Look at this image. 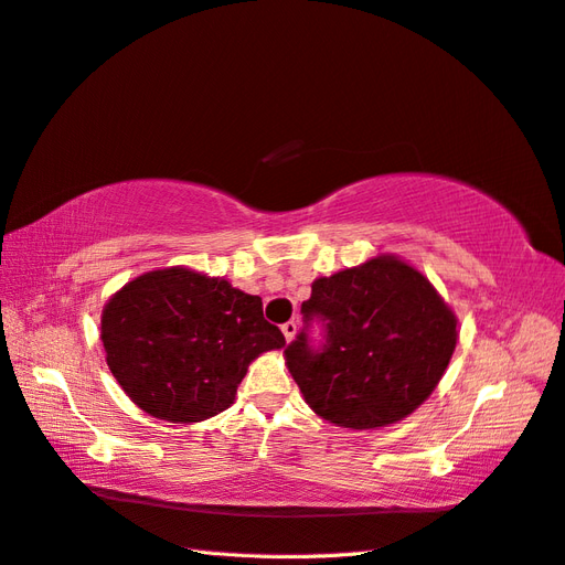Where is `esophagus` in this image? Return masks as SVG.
Listing matches in <instances>:
<instances>
[{
	"label": "esophagus",
	"instance_id": "obj_1",
	"mask_svg": "<svg viewBox=\"0 0 565 565\" xmlns=\"http://www.w3.org/2000/svg\"><path fill=\"white\" fill-rule=\"evenodd\" d=\"M282 333H285V341L290 343L292 338H295V333H297V323L295 321H285L282 323Z\"/></svg>",
	"mask_w": 565,
	"mask_h": 565
}]
</instances>
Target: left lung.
I'll return each instance as SVG.
<instances>
[{
	"mask_svg": "<svg viewBox=\"0 0 565 565\" xmlns=\"http://www.w3.org/2000/svg\"><path fill=\"white\" fill-rule=\"evenodd\" d=\"M287 367L321 418L382 428L433 394L457 345V319L428 278L394 256L319 278L302 302ZM317 322L322 341L310 338Z\"/></svg>",
	"mask_w": 565,
	"mask_h": 565,
	"instance_id": "left-lung-1",
	"label": "left lung"
}]
</instances>
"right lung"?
<instances>
[{"instance_id":"add662e5","label":"right lung","mask_w":565,"mask_h":565,"mask_svg":"<svg viewBox=\"0 0 565 565\" xmlns=\"http://www.w3.org/2000/svg\"><path fill=\"white\" fill-rule=\"evenodd\" d=\"M106 362L145 413L198 423L230 408L260 353L285 345L256 295L185 268L152 270L110 297L102 317Z\"/></svg>"}]
</instances>
